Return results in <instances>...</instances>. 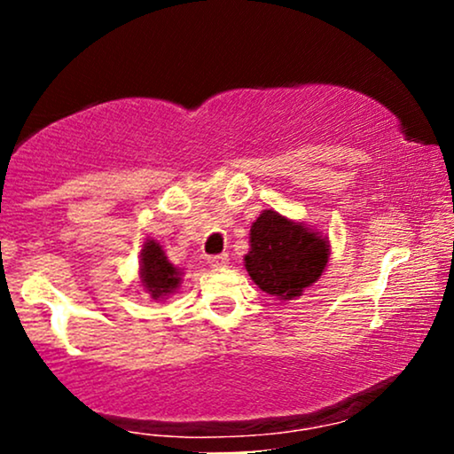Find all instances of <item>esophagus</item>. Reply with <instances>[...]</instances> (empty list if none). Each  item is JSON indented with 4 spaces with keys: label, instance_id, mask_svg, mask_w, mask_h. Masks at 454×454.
Wrapping results in <instances>:
<instances>
[{
    "label": "esophagus",
    "instance_id": "34e87169",
    "mask_svg": "<svg viewBox=\"0 0 454 454\" xmlns=\"http://www.w3.org/2000/svg\"><path fill=\"white\" fill-rule=\"evenodd\" d=\"M211 267H226L228 264V254H217V256L209 258Z\"/></svg>",
    "mask_w": 454,
    "mask_h": 454
}]
</instances>
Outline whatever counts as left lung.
I'll return each instance as SVG.
<instances>
[{"label":"left lung","instance_id":"left-lung-1","mask_svg":"<svg viewBox=\"0 0 454 454\" xmlns=\"http://www.w3.org/2000/svg\"><path fill=\"white\" fill-rule=\"evenodd\" d=\"M331 245L325 237L267 209L252 223L245 269L260 290L281 301L303 294L325 273Z\"/></svg>","mask_w":454,"mask_h":454}]
</instances>
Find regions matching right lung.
<instances>
[{"label": "right lung", "instance_id": "add662e5", "mask_svg": "<svg viewBox=\"0 0 454 454\" xmlns=\"http://www.w3.org/2000/svg\"><path fill=\"white\" fill-rule=\"evenodd\" d=\"M179 284L181 270L168 262L160 243L147 239V243L143 245V252H140V286L145 288V293H149L151 299L158 301L175 293Z\"/></svg>", "mask_w": 454, "mask_h": 454}]
</instances>
